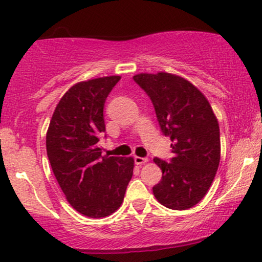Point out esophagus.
<instances>
[{"label":"esophagus","instance_id":"1","mask_svg":"<svg viewBox=\"0 0 262 262\" xmlns=\"http://www.w3.org/2000/svg\"><path fill=\"white\" fill-rule=\"evenodd\" d=\"M134 161L137 165H144V163H146L149 160L146 159V157H140V156H135L134 157Z\"/></svg>","mask_w":262,"mask_h":262}]
</instances>
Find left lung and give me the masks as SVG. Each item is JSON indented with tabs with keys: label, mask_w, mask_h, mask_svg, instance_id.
<instances>
[{
	"label": "left lung",
	"mask_w": 262,
	"mask_h": 262,
	"mask_svg": "<svg viewBox=\"0 0 262 262\" xmlns=\"http://www.w3.org/2000/svg\"><path fill=\"white\" fill-rule=\"evenodd\" d=\"M133 79L149 95L162 133L172 140L171 162L154 159L162 169L154 195L168 209H190L206 195L221 159L212 107L196 86L179 75L140 73Z\"/></svg>",
	"instance_id": "obj_1"
}]
</instances>
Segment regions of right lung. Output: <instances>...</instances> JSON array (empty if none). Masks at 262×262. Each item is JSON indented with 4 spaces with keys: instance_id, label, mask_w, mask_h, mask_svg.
Wrapping results in <instances>:
<instances>
[{
    "instance_id": "1",
    "label": "right lung",
    "mask_w": 262,
    "mask_h": 262,
    "mask_svg": "<svg viewBox=\"0 0 262 262\" xmlns=\"http://www.w3.org/2000/svg\"><path fill=\"white\" fill-rule=\"evenodd\" d=\"M121 77L74 84L56 106L46 133L53 174L74 210L91 219L110 216L121 206L133 176V157L101 156L103 106Z\"/></svg>"
}]
</instances>
